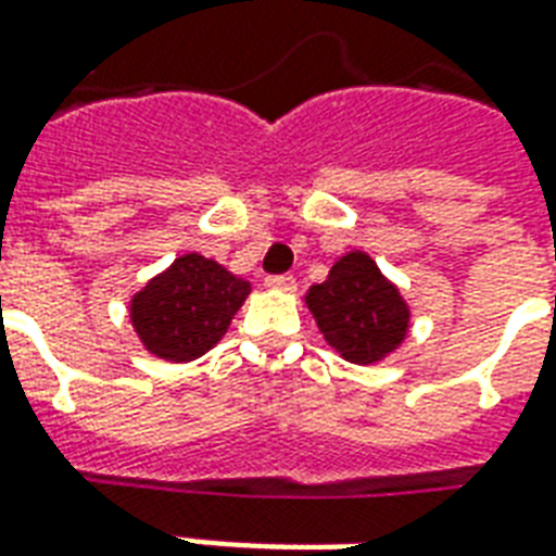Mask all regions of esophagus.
<instances>
[{"instance_id": "34e87169", "label": "esophagus", "mask_w": 556, "mask_h": 556, "mask_svg": "<svg viewBox=\"0 0 556 556\" xmlns=\"http://www.w3.org/2000/svg\"><path fill=\"white\" fill-rule=\"evenodd\" d=\"M267 289H279V291H294L298 289V282H294V277H289V274H274V277L265 279Z\"/></svg>"}]
</instances>
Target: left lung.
Returning <instances> with one entry per match:
<instances>
[{
  "mask_svg": "<svg viewBox=\"0 0 556 556\" xmlns=\"http://www.w3.org/2000/svg\"><path fill=\"white\" fill-rule=\"evenodd\" d=\"M325 339L351 363L381 361L408 330V306L369 255L339 258L330 277L306 291Z\"/></svg>",
  "mask_w": 556,
  "mask_h": 556,
  "instance_id": "left-lung-1",
  "label": "left lung"
}]
</instances>
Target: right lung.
<instances>
[{
    "label": "right lung",
    "mask_w": 556,
    "mask_h": 556,
    "mask_svg": "<svg viewBox=\"0 0 556 556\" xmlns=\"http://www.w3.org/2000/svg\"><path fill=\"white\" fill-rule=\"evenodd\" d=\"M247 294V279L190 253L139 291L130 318L151 354L175 363L195 361L217 345Z\"/></svg>",
    "instance_id": "obj_1"
}]
</instances>
